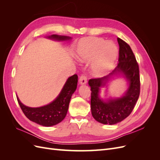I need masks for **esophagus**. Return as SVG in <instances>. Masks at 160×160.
<instances>
[{"label": "esophagus", "instance_id": "1", "mask_svg": "<svg viewBox=\"0 0 160 160\" xmlns=\"http://www.w3.org/2000/svg\"><path fill=\"white\" fill-rule=\"evenodd\" d=\"M79 82L80 85H85L87 83V77L85 75H81L79 78Z\"/></svg>", "mask_w": 160, "mask_h": 160}]
</instances>
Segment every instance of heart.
<instances>
[{"instance_id":"obj_1","label":"heart","mask_w":160,"mask_h":160,"mask_svg":"<svg viewBox=\"0 0 160 160\" xmlns=\"http://www.w3.org/2000/svg\"><path fill=\"white\" fill-rule=\"evenodd\" d=\"M118 48L115 43L101 38L88 37L81 39L75 49V55L82 62H92L91 75L96 78L107 75L118 57Z\"/></svg>"}]
</instances>
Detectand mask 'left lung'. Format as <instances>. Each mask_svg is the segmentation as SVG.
I'll use <instances>...</instances> for the list:
<instances>
[{"mask_svg": "<svg viewBox=\"0 0 160 160\" xmlns=\"http://www.w3.org/2000/svg\"><path fill=\"white\" fill-rule=\"evenodd\" d=\"M119 45V63L110 73L88 82L91 88V109L93 118L101 123L114 125L121 122L130 115L139 96L140 81L139 66L131 47L118 38ZM115 77L122 78L127 82V89L119 97L108 94V85ZM105 88V95L100 96L101 89Z\"/></svg>", "mask_w": 160, "mask_h": 160, "instance_id": "left-lung-1", "label": "left lung"}]
</instances>
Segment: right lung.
Wrapping results in <instances>:
<instances>
[{
  "instance_id": "1",
  "label": "right lung",
  "mask_w": 160,
  "mask_h": 160,
  "mask_svg": "<svg viewBox=\"0 0 160 160\" xmlns=\"http://www.w3.org/2000/svg\"><path fill=\"white\" fill-rule=\"evenodd\" d=\"M56 41H68L69 36L51 35L45 37ZM78 77L74 75L67 79L65 85L57 98L49 104L38 108H31L24 105L17 97L19 105L26 117L32 122L45 127H51L61 122L64 119L69 109L72 95L77 89Z\"/></svg>"
}]
</instances>
